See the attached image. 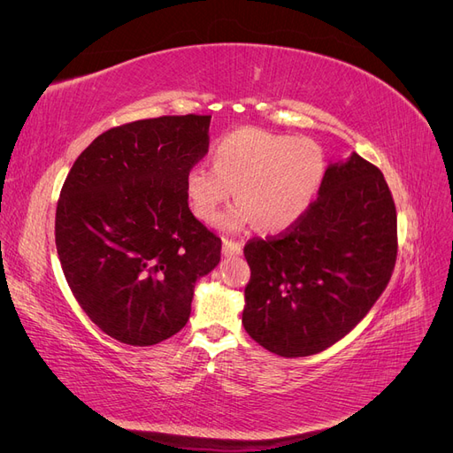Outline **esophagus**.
<instances>
[{"instance_id": "1", "label": "esophagus", "mask_w": 453, "mask_h": 453, "mask_svg": "<svg viewBox=\"0 0 453 453\" xmlns=\"http://www.w3.org/2000/svg\"><path fill=\"white\" fill-rule=\"evenodd\" d=\"M242 250H243V243L242 242H234V240H228V238L223 240V255L225 257L242 255Z\"/></svg>"}]
</instances>
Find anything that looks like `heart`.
I'll return each instance as SVG.
<instances>
[{
	"mask_svg": "<svg viewBox=\"0 0 453 453\" xmlns=\"http://www.w3.org/2000/svg\"><path fill=\"white\" fill-rule=\"evenodd\" d=\"M213 168L196 162L185 173V195L202 221H211L234 190L238 205L217 219L223 230L253 225L265 234L289 230L306 215L326 173L323 147L311 138L238 128L213 147Z\"/></svg>",
	"mask_w": 453,
	"mask_h": 453,
	"instance_id": "b5f03b06",
	"label": "heart"
}]
</instances>
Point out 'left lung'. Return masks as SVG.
I'll list each match as a JSON object with an SVG mask.
<instances>
[{
  "label": "left lung",
  "mask_w": 453,
  "mask_h": 453,
  "mask_svg": "<svg viewBox=\"0 0 453 453\" xmlns=\"http://www.w3.org/2000/svg\"><path fill=\"white\" fill-rule=\"evenodd\" d=\"M251 268L242 323L281 357L331 348L386 289L396 258V211L374 164L331 162L306 215L273 240L243 248Z\"/></svg>",
  "instance_id": "8db88e82"
}]
</instances>
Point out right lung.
Here are the masks:
<instances>
[{
  "label": "right lung",
  "instance_id": "add662e5",
  "mask_svg": "<svg viewBox=\"0 0 453 453\" xmlns=\"http://www.w3.org/2000/svg\"><path fill=\"white\" fill-rule=\"evenodd\" d=\"M210 115L135 120L98 135L62 187L57 251L79 306L105 334L153 346L180 333L221 238L190 213L185 173L210 145Z\"/></svg>",
  "mask_w": 453,
  "mask_h": 453
}]
</instances>
